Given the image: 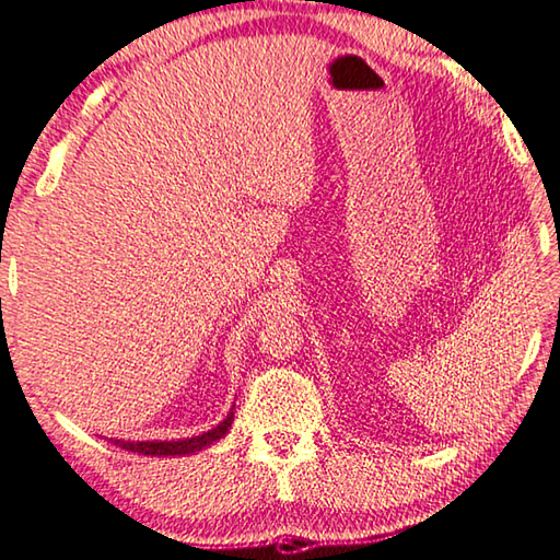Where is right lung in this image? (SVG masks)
Masks as SVG:
<instances>
[{"instance_id":"right-lung-1","label":"right lung","mask_w":560,"mask_h":560,"mask_svg":"<svg viewBox=\"0 0 560 560\" xmlns=\"http://www.w3.org/2000/svg\"><path fill=\"white\" fill-rule=\"evenodd\" d=\"M231 424H233V409L228 411V417L220 421L218 427L208 429V432L198 434V436L171 439V442H155V439H153V442H124V439H108V442L126 448V452L143 454V456H186V454L203 452V448H208L210 444H215L218 439H223L228 434Z\"/></svg>"}]
</instances>
